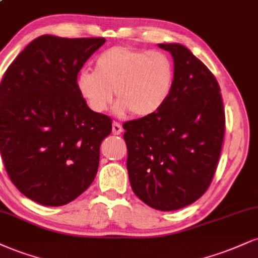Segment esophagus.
<instances>
[{
  "mask_svg": "<svg viewBox=\"0 0 258 258\" xmlns=\"http://www.w3.org/2000/svg\"><path fill=\"white\" fill-rule=\"evenodd\" d=\"M111 131H113V133L114 135H121V133H122V127H121V125L119 122H115V121H114L113 122V128H111Z\"/></svg>",
  "mask_w": 258,
  "mask_h": 258,
  "instance_id": "obj_1",
  "label": "esophagus"
}]
</instances>
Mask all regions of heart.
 <instances>
[{
	"instance_id": "heart-1",
	"label": "heart",
	"mask_w": 258,
	"mask_h": 258,
	"mask_svg": "<svg viewBox=\"0 0 258 258\" xmlns=\"http://www.w3.org/2000/svg\"><path fill=\"white\" fill-rule=\"evenodd\" d=\"M174 80V63L166 52L113 46L96 57L94 71L79 73L77 89L95 113L109 109L116 91L117 115L145 117L168 101Z\"/></svg>"
}]
</instances>
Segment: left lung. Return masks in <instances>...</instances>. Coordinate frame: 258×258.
<instances>
[{
    "label": "left lung",
    "mask_w": 258,
    "mask_h": 258,
    "mask_svg": "<svg viewBox=\"0 0 258 258\" xmlns=\"http://www.w3.org/2000/svg\"><path fill=\"white\" fill-rule=\"evenodd\" d=\"M174 61V88L159 111L123 123L130 184L162 212L181 209L209 187L225 135L220 86L203 62L179 43H161Z\"/></svg>",
    "instance_id": "left-lung-1"
}]
</instances>
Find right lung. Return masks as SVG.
Listing matches in <instances>:
<instances>
[{
  "instance_id": "add662e5",
  "label": "right lung",
  "mask_w": 258,
  "mask_h": 258,
  "mask_svg": "<svg viewBox=\"0 0 258 258\" xmlns=\"http://www.w3.org/2000/svg\"><path fill=\"white\" fill-rule=\"evenodd\" d=\"M104 38L44 35L30 43L0 85V153L12 182L27 198L60 207L94 181L110 117L95 113L77 77Z\"/></svg>"
}]
</instances>
